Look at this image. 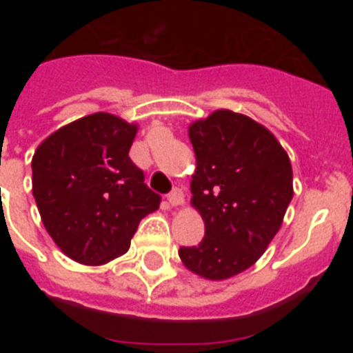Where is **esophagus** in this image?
Wrapping results in <instances>:
<instances>
[{
  "instance_id": "34e87169",
  "label": "esophagus",
  "mask_w": 353,
  "mask_h": 353,
  "mask_svg": "<svg viewBox=\"0 0 353 353\" xmlns=\"http://www.w3.org/2000/svg\"><path fill=\"white\" fill-rule=\"evenodd\" d=\"M168 201H170L171 207H182V205L185 203V199H183V194L180 189H173L171 194L168 196Z\"/></svg>"
}]
</instances>
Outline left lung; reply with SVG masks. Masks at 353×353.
I'll use <instances>...</instances> for the list:
<instances>
[{
  "mask_svg": "<svg viewBox=\"0 0 353 353\" xmlns=\"http://www.w3.org/2000/svg\"><path fill=\"white\" fill-rule=\"evenodd\" d=\"M189 139L191 205L205 236L179 256L196 276L223 281L256 263L279 232L293 198L292 162L267 127L230 109L192 121Z\"/></svg>",
  "mask_w": 353,
  "mask_h": 353,
  "instance_id": "8db88e82",
  "label": "left lung"
}]
</instances>
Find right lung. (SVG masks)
Returning <instances> with one entry per match:
<instances>
[{
	"instance_id": "1",
	"label": "right lung",
	"mask_w": 353,
	"mask_h": 353,
	"mask_svg": "<svg viewBox=\"0 0 353 353\" xmlns=\"http://www.w3.org/2000/svg\"><path fill=\"white\" fill-rule=\"evenodd\" d=\"M111 113H93L60 127L37 146L31 191L46 232L70 260L105 265L125 254L145 215L161 196L129 157L138 134Z\"/></svg>"
}]
</instances>
